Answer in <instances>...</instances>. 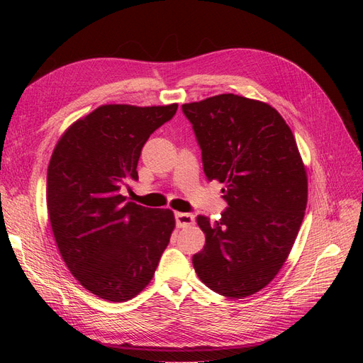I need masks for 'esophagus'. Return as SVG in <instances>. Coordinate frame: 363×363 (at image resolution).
Segmentation results:
<instances>
[{"label":"esophagus","instance_id":"1","mask_svg":"<svg viewBox=\"0 0 363 363\" xmlns=\"http://www.w3.org/2000/svg\"><path fill=\"white\" fill-rule=\"evenodd\" d=\"M175 223H177L179 227H188V225L195 224V216L192 213L177 212L175 213Z\"/></svg>","mask_w":363,"mask_h":363}]
</instances>
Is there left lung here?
<instances>
[{
  "label": "left lung",
  "instance_id": "8db88e82",
  "mask_svg": "<svg viewBox=\"0 0 363 363\" xmlns=\"http://www.w3.org/2000/svg\"><path fill=\"white\" fill-rule=\"evenodd\" d=\"M208 180L224 184L228 207L196 218L206 245L192 263L219 295L244 298L286 262L307 206V174L286 121L269 104L235 94L186 103Z\"/></svg>",
  "mask_w": 363,
  "mask_h": 363
}]
</instances>
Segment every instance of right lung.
Masks as SVG:
<instances>
[{
	"label": "right lung",
	"mask_w": 363,
	"mask_h": 363,
	"mask_svg": "<svg viewBox=\"0 0 363 363\" xmlns=\"http://www.w3.org/2000/svg\"><path fill=\"white\" fill-rule=\"evenodd\" d=\"M177 107L104 104L54 147L47 174L52 235L72 276L103 300L127 301L144 291L169 244L172 211L123 194L138 180L142 147Z\"/></svg>",
	"instance_id": "add662e5"
}]
</instances>
